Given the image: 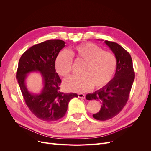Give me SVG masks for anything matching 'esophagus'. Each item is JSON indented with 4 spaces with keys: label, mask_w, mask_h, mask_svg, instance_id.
<instances>
[{
    "label": "esophagus",
    "mask_w": 151,
    "mask_h": 151,
    "mask_svg": "<svg viewBox=\"0 0 151 151\" xmlns=\"http://www.w3.org/2000/svg\"><path fill=\"white\" fill-rule=\"evenodd\" d=\"M78 97L79 98H81V99H85L86 96L83 93H79L78 94Z\"/></svg>",
    "instance_id": "34e87169"
}]
</instances>
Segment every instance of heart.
<instances>
[{"label": "heart", "mask_w": 151, "mask_h": 151, "mask_svg": "<svg viewBox=\"0 0 151 151\" xmlns=\"http://www.w3.org/2000/svg\"><path fill=\"white\" fill-rule=\"evenodd\" d=\"M73 57L84 63L81 70V76H72L63 83L68 91L84 92L92 87L102 88L112 79L116 68V58L113 53L104 51L98 45L86 43L77 45L70 53L65 50L59 52L55 62L58 74L63 77L70 75Z\"/></svg>", "instance_id": "b5f03b06"}]
</instances>
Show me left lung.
<instances>
[{
  "instance_id": "left-lung-1",
  "label": "left lung",
  "mask_w": 151,
  "mask_h": 151,
  "mask_svg": "<svg viewBox=\"0 0 151 151\" xmlns=\"http://www.w3.org/2000/svg\"><path fill=\"white\" fill-rule=\"evenodd\" d=\"M115 54L116 69L112 80L101 89L88 94V100L96 99L101 103V109L93 116L96 120L105 121L116 116L129 99L135 79L133 63L130 53L115 42L104 41Z\"/></svg>"
}]
</instances>
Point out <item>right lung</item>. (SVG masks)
Here are the masks:
<instances>
[{"label": "right lung", "mask_w": 151, "mask_h": 151, "mask_svg": "<svg viewBox=\"0 0 151 151\" xmlns=\"http://www.w3.org/2000/svg\"><path fill=\"white\" fill-rule=\"evenodd\" d=\"M60 40H50L33 45L22 55L16 72V79L22 96L30 111L39 119L45 122L57 121L64 116L70 99L76 93L60 92L62 81L56 72L55 62L60 50L65 46ZM39 71L44 86L41 93L31 94L25 84L27 74Z\"/></svg>", "instance_id": "obj_1"}]
</instances>
